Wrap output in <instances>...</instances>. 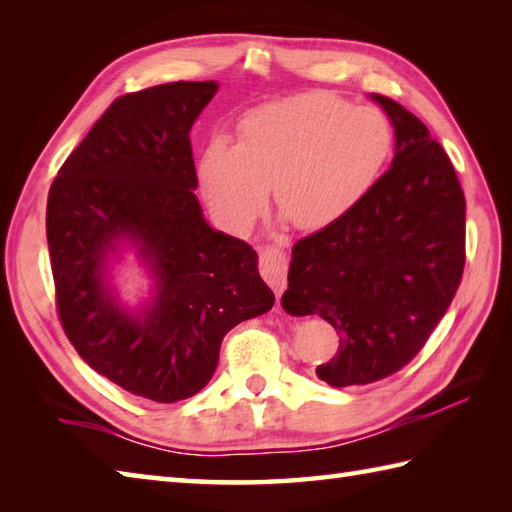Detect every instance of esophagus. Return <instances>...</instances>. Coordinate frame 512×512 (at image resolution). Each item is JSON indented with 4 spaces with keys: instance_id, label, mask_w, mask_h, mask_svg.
<instances>
[{
    "instance_id": "obj_1",
    "label": "esophagus",
    "mask_w": 512,
    "mask_h": 512,
    "mask_svg": "<svg viewBox=\"0 0 512 512\" xmlns=\"http://www.w3.org/2000/svg\"><path fill=\"white\" fill-rule=\"evenodd\" d=\"M259 273L266 279V284L281 295L288 286V259L284 250L277 246L264 248L259 253Z\"/></svg>"
}]
</instances>
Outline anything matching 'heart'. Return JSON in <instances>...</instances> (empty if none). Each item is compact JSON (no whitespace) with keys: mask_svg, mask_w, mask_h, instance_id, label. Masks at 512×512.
Here are the masks:
<instances>
[{"mask_svg":"<svg viewBox=\"0 0 512 512\" xmlns=\"http://www.w3.org/2000/svg\"><path fill=\"white\" fill-rule=\"evenodd\" d=\"M394 149L389 118L330 94H299L248 112L237 145L213 138L198 178L213 215L248 233L266 211L268 187L281 215L303 228L328 226L365 198Z\"/></svg>","mask_w":512,"mask_h":512,"instance_id":"obj_1","label":"heart"}]
</instances>
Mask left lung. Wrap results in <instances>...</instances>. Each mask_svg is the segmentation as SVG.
<instances>
[{
    "instance_id": "8db88e82",
    "label": "left lung",
    "mask_w": 512,
    "mask_h": 512,
    "mask_svg": "<svg viewBox=\"0 0 512 512\" xmlns=\"http://www.w3.org/2000/svg\"><path fill=\"white\" fill-rule=\"evenodd\" d=\"M394 160L365 198L292 246L281 308L319 314L339 352L317 367L332 387L405 367L449 310L464 270L466 202L449 156L420 118L380 94Z\"/></svg>"
}]
</instances>
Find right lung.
<instances>
[{
  "instance_id": "1",
  "label": "right lung",
  "mask_w": 512,
  "mask_h": 512,
  "mask_svg": "<svg viewBox=\"0 0 512 512\" xmlns=\"http://www.w3.org/2000/svg\"><path fill=\"white\" fill-rule=\"evenodd\" d=\"M217 88L176 81L121 96L48 193L65 334L94 372L154 402L198 394L226 332L275 306L255 250L215 231L195 198L189 132ZM129 254L150 281L134 304L117 286Z\"/></svg>"
}]
</instances>
